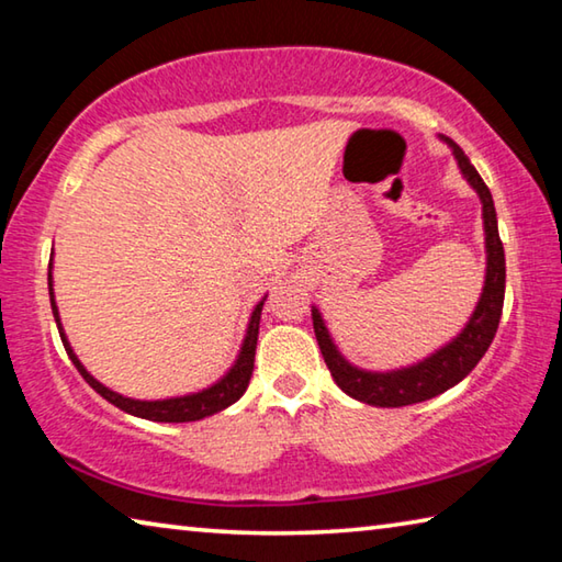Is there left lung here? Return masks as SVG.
I'll use <instances>...</instances> for the list:
<instances>
[{"label": "left lung", "instance_id": "left-lung-1", "mask_svg": "<svg viewBox=\"0 0 562 562\" xmlns=\"http://www.w3.org/2000/svg\"><path fill=\"white\" fill-rule=\"evenodd\" d=\"M443 138V136H441ZM451 146L456 164H459L463 178L479 193L483 205V233H486V280H483V292L475 304L471 319L456 335L449 345L436 349L431 357L416 361L412 367L392 369V372H367L341 357L335 341H331L329 329L325 327L319 310L312 307V325H315V337L325 357L331 379H335L341 392L349 394L357 402L369 406H386L398 408L408 404L426 402L443 394L461 382V379L473 372L481 357L486 355L493 337H496L503 297H506V255H503V243L498 235L496 207L488 186L483 183L479 170L471 166L469 156L453 144L451 138H443Z\"/></svg>", "mask_w": 562, "mask_h": 562}]
</instances>
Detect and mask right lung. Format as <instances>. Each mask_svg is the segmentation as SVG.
I'll use <instances>...</instances> for the list:
<instances>
[{
	"label": "right lung",
	"instance_id": "add662e5",
	"mask_svg": "<svg viewBox=\"0 0 562 562\" xmlns=\"http://www.w3.org/2000/svg\"><path fill=\"white\" fill-rule=\"evenodd\" d=\"M49 297H52V312L56 319V327H59V335L64 341V349L69 359L74 361V367L79 369V374L87 379V384L93 389V392L101 394L106 402H111L113 406H119L121 412H126L131 416L138 418H148V422H166V424H183V422H198V418L213 416L217 412H223L231 404H235L237 398L245 394L247 384H250L252 376V367H255V347H258V331H260V315H262V304L265 297L255 304L252 315H250V325H247V335L243 339L240 355H237L235 364L227 369V374L223 379H217L213 386L203 389V392L195 394H186V396H170V398H156V402H144V398H131L116 394L113 389L103 386L99 379H93L87 367L81 364L79 357L74 355V349L69 345V339L64 335L61 319H59V307L54 302V284H52V262H49Z\"/></svg>",
	"mask_w": 562,
	"mask_h": 562
}]
</instances>
